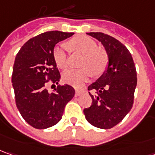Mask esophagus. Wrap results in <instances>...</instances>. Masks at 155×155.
<instances>
[{
    "label": "esophagus",
    "mask_w": 155,
    "mask_h": 155,
    "mask_svg": "<svg viewBox=\"0 0 155 155\" xmlns=\"http://www.w3.org/2000/svg\"><path fill=\"white\" fill-rule=\"evenodd\" d=\"M81 94V90L75 89V96H79Z\"/></svg>",
    "instance_id": "esophagus-1"
}]
</instances>
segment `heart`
Segmentation results:
<instances>
[{
	"label": "heart",
	"instance_id": "1",
	"mask_svg": "<svg viewBox=\"0 0 155 155\" xmlns=\"http://www.w3.org/2000/svg\"><path fill=\"white\" fill-rule=\"evenodd\" d=\"M71 51L82 53L81 68H69L62 74V81L74 87H81L92 74L101 75L106 70L109 64V57L104 49L97 47L96 42L87 36H76L68 41ZM53 57L56 65L65 68L68 65V56L63 45L55 47Z\"/></svg>",
	"mask_w": 155,
	"mask_h": 155
}]
</instances>
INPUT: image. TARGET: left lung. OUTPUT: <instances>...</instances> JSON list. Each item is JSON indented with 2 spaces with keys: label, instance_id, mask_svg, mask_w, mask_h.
I'll return each mask as SVG.
<instances>
[{
  "label": "left lung",
  "instance_id": "1",
  "mask_svg": "<svg viewBox=\"0 0 155 155\" xmlns=\"http://www.w3.org/2000/svg\"><path fill=\"white\" fill-rule=\"evenodd\" d=\"M102 43L109 57L106 72L88 87L93 99L84 109L86 119L99 129H110L123 120L134 103L137 83L136 69L130 52L121 42L103 32H89Z\"/></svg>",
  "mask_w": 155,
  "mask_h": 155
}]
</instances>
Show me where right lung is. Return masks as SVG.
<instances>
[{"instance_id": "right-lung-1", "label": "right lung", "mask_w": 155, "mask_h": 155, "mask_svg": "<svg viewBox=\"0 0 155 155\" xmlns=\"http://www.w3.org/2000/svg\"><path fill=\"white\" fill-rule=\"evenodd\" d=\"M73 34L59 31L41 33L27 41L15 57L12 83L16 106L35 129L56 124L74 96V89L69 85H58L52 93L46 88L48 84H58L61 78L53 57L54 47Z\"/></svg>"}]
</instances>
